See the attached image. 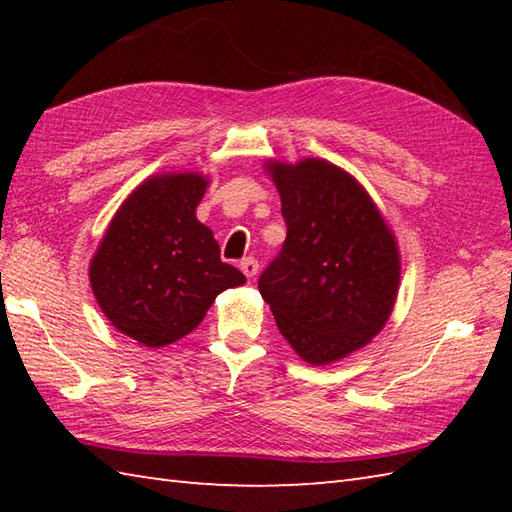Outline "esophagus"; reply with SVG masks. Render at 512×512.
I'll list each match as a JSON object with an SVG mask.
<instances>
[{
	"instance_id": "esophagus-1",
	"label": "esophagus",
	"mask_w": 512,
	"mask_h": 512,
	"mask_svg": "<svg viewBox=\"0 0 512 512\" xmlns=\"http://www.w3.org/2000/svg\"><path fill=\"white\" fill-rule=\"evenodd\" d=\"M239 268H242V273L246 277H255L257 270H259V262L255 257H244L242 262H239Z\"/></svg>"
}]
</instances>
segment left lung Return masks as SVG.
Instances as JSON below:
<instances>
[{
	"instance_id": "obj_1",
	"label": "left lung",
	"mask_w": 512,
	"mask_h": 512,
	"mask_svg": "<svg viewBox=\"0 0 512 512\" xmlns=\"http://www.w3.org/2000/svg\"><path fill=\"white\" fill-rule=\"evenodd\" d=\"M268 171L288 233L257 286L297 354L328 365L389 319L400 281L394 235L361 184L330 162H273Z\"/></svg>"
}]
</instances>
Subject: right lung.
<instances>
[{
	"mask_svg": "<svg viewBox=\"0 0 512 512\" xmlns=\"http://www.w3.org/2000/svg\"><path fill=\"white\" fill-rule=\"evenodd\" d=\"M204 189L198 173L143 182L92 259V290L105 317L147 347L187 336L222 290L246 281L222 262L213 233L195 217Z\"/></svg>",
	"mask_w": 512,
	"mask_h": 512,
	"instance_id": "add662e5",
	"label": "right lung"
}]
</instances>
